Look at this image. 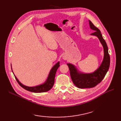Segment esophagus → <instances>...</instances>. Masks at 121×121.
I'll list each match as a JSON object with an SVG mask.
<instances>
[{
    "label": "esophagus",
    "instance_id": "obj_1",
    "mask_svg": "<svg viewBox=\"0 0 121 121\" xmlns=\"http://www.w3.org/2000/svg\"><path fill=\"white\" fill-rule=\"evenodd\" d=\"M63 59H64V60H66V59H67V58H66V56H63Z\"/></svg>",
    "mask_w": 121,
    "mask_h": 121
}]
</instances>
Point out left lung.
<instances>
[{
  "label": "left lung",
  "instance_id": "8db88e82",
  "mask_svg": "<svg viewBox=\"0 0 121 121\" xmlns=\"http://www.w3.org/2000/svg\"><path fill=\"white\" fill-rule=\"evenodd\" d=\"M89 21L91 29L95 31L91 34L98 37L104 49V58L100 67L94 73L90 74L79 73L73 65L68 63L70 70V75L74 84L79 88H92L97 85L102 81L108 71L110 63V58L108 52V48L106 41L102 37L100 30Z\"/></svg>",
  "mask_w": 121,
  "mask_h": 121
}]
</instances>
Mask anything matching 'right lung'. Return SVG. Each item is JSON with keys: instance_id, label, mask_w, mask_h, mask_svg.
<instances>
[{"instance_id": "add662e5", "label": "right lung", "mask_w": 121, "mask_h": 121, "mask_svg": "<svg viewBox=\"0 0 121 121\" xmlns=\"http://www.w3.org/2000/svg\"><path fill=\"white\" fill-rule=\"evenodd\" d=\"M59 64H60V63L59 62L56 63V65L53 66V67L51 69V70L49 73V74L48 78L47 79V81H46V82L44 84L40 85H39V86H37L35 87L26 86L25 85H23L20 83L16 77L14 76L15 78L16 79L17 81V82L18 84H19L22 87V88L27 90L28 91L33 92H36V93H37V92H46L48 91H49V90L52 88V86H53L54 83H55V78L56 72L58 68L60 66V65H59Z\"/></svg>"}]
</instances>
